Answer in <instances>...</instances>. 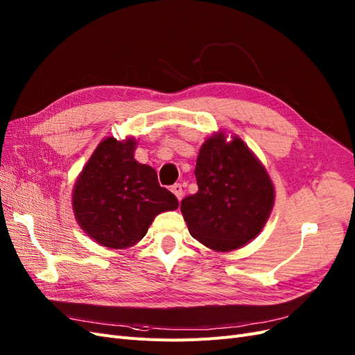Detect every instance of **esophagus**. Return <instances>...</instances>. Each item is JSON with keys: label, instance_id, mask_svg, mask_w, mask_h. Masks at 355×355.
<instances>
[{"label": "esophagus", "instance_id": "1", "mask_svg": "<svg viewBox=\"0 0 355 355\" xmlns=\"http://www.w3.org/2000/svg\"><path fill=\"white\" fill-rule=\"evenodd\" d=\"M171 192H173L176 198L180 201L182 197H184V187H182L180 184H175L173 187H171Z\"/></svg>", "mask_w": 355, "mask_h": 355}]
</instances>
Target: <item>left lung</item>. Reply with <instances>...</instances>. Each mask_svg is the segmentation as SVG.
Segmentation results:
<instances>
[{
  "mask_svg": "<svg viewBox=\"0 0 355 355\" xmlns=\"http://www.w3.org/2000/svg\"><path fill=\"white\" fill-rule=\"evenodd\" d=\"M198 191L180 202L189 234L216 252L245 245L259 234L274 206V185L265 167L240 137L223 132L201 145Z\"/></svg>",
  "mask_w": 355,
  "mask_h": 355,
  "instance_id": "obj_1",
  "label": "left lung"
}]
</instances>
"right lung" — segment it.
Here are the masks:
<instances>
[{"instance_id": "add662e5", "label": "right lung", "mask_w": 355, "mask_h": 355, "mask_svg": "<svg viewBox=\"0 0 355 355\" xmlns=\"http://www.w3.org/2000/svg\"><path fill=\"white\" fill-rule=\"evenodd\" d=\"M136 141L106 137L94 149L72 191L81 230L110 249L141 241L157 214L176 210L178 198L159 187L157 171L135 159Z\"/></svg>"}]
</instances>
